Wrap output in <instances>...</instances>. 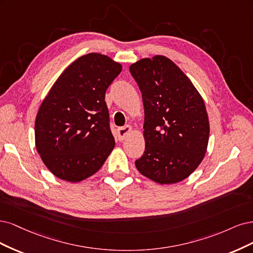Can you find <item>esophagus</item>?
Wrapping results in <instances>:
<instances>
[{
	"instance_id": "esophagus-1",
	"label": "esophagus",
	"mask_w": 253,
	"mask_h": 253,
	"mask_svg": "<svg viewBox=\"0 0 253 253\" xmlns=\"http://www.w3.org/2000/svg\"><path fill=\"white\" fill-rule=\"evenodd\" d=\"M129 132H131V126L129 125L118 128V138L120 141H123Z\"/></svg>"
}]
</instances>
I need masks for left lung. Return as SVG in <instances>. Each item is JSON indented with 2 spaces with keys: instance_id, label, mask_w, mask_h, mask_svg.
I'll list each match as a JSON object with an SVG mask.
<instances>
[{
  "instance_id": "left-lung-1",
  "label": "left lung",
  "mask_w": 253,
  "mask_h": 253,
  "mask_svg": "<svg viewBox=\"0 0 253 253\" xmlns=\"http://www.w3.org/2000/svg\"><path fill=\"white\" fill-rule=\"evenodd\" d=\"M142 92L145 151L140 172L160 184L189 176L205 157L209 121L191 81L166 56L143 59L129 68Z\"/></svg>"
}]
</instances>
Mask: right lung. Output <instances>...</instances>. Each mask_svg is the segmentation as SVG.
<instances>
[{
  "label": "right lung",
  "mask_w": 253,
  "mask_h": 253,
  "mask_svg": "<svg viewBox=\"0 0 253 253\" xmlns=\"http://www.w3.org/2000/svg\"><path fill=\"white\" fill-rule=\"evenodd\" d=\"M122 71L107 55L88 53L64 70L39 109L36 147L62 180L94 174L115 147L105 93Z\"/></svg>",
  "instance_id": "add662e5"
}]
</instances>
